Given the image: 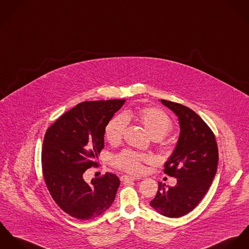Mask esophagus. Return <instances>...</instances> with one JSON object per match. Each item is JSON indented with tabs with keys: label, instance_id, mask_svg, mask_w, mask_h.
I'll use <instances>...</instances> for the list:
<instances>
[{
	"label": "esophagus",
	"instance_id": "34e87169",
	"mask_svg": "<svg viewBox=\"0 0 249 249\" xmlns=\"http://www.w3.org/2000/svg\"><path fill=\"white\" fill-rule=\"evenodd\" d=\"M120 179H121L122 181H130V180H136V179H138V178H135V177H132V176L124 175V176H121V177H120Z\"/></svg>",
	"mask_w": 249,
	"mask_h": 249
}]
</instances>
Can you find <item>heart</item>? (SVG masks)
I'll return each instance as SVG.
<instances>
[{
  "label": "heart",
  "instance_id": "1",
  "mask_svg": "<svg viewBox=\"0 0 249 249\" xmlns=\"http://www.w3.org/2000/svg\"><path fill=\"white\" fill-rule=\"evenodd\" d=\"M137 116L154 139L164 138L172 130L173 124L170 117L157 108L143 109L137 112ZM129 117V113L118 114L109 121L105 136L111 144H116L121 140ZM151 158L147 155L139 154L132 150H124L112 158V164L130 173H139L142 170V163L149 162Z\"/></svg>",
  "mask_w": 249,
  "mask_h": 249
}]
</instances>
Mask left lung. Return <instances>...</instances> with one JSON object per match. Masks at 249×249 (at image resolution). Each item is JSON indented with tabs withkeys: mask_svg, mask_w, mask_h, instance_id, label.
<instances>
[{
	"mask_svg": "<svg viewBox=\"0 0 249 249\" xmlns=\"http://www.w3.org/2000/svg\"><path fill=\"white\" fill-rule=\"evenodd\" d=\"M178 118L179 137L164 164V172L177 178L174 187L159 182L150 205L160 215L179 218L191 212L211 186L218 169L216 138L207 124L191 109L160 100Z\"/></svg>",
	"mask_w": 249,
	"mask_h": 249,
	"instance_id": "8db88e82",
	"label": "left lung"
}]
</instances>
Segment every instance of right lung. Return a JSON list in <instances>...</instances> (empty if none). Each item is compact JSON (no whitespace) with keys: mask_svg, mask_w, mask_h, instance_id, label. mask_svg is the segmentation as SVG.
Instances as JSON below:
<instances>
[{"mask_svg":"<svg viewBox=\"0 0 249 249\" xmlns=\"http://www.w3.org/2000/svg\"><path fill=\"white\" fill-rule=\"evenodd\" d=\"M125 99L86 101L65 112L47 130L43 175L56 204L70 216L91 220L107 211L120 184L111 173L87 183L84 173L97 165L106 126Z\"/></svg>","mask_w":249,"mask_h":249,"instance_id":"right-lung-1","label":"right lung"}]
</instances>
